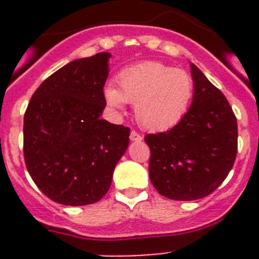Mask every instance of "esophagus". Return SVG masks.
I'll use <instances>...</instances> for the list:
<instances>
[{"label":"esophagus","mask_w":259,"mask_h":259,"mask_svg":"<svg viewBox=\"0 0 259 259\" xmlns=\"http://www.w3.org/2000/svg\"><path fill=\"white\" fill-rule=\"evenodd\" d=\"M130 139H131L132 141H141V140H143V136H141L139 132L132 131L131 135H130Z\"/></svg>","instance_id":"esophagus-1"}]
</instances>
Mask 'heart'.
Segmentation results:
<instances>
[{
    "mask_svg": "<svg viewBox=\"0 0 259 259\" xmlns=\"http://www.w3.org/2000/svg\"><path fill=\"white\" fill-rule=\"evenodd\" d=\"M115 87L105 89L106 100L113 106L135 104L139 124L149 131L174 127L188 113L194 84L191 75L161 62H141L123 68Z\"/></svg>",
    "mask_w": 259,
    "mask_h": 259,
    "instance_id": "obj_1",
    "label": "heart"
}]
</instances>
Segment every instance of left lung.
<instances>
[{
	"mask_svg": "<svg viewBox=\"0 0 259 259\" xmlns=\"http://www.w3.org/2000/svg\"><path fill=\"white\" fill-rule=\"evenodd\" d=\"M194 83L188 113L171 130L145 136L150 149L149 178L171 200L209 196L224 182L237 153V120L227 98L191 65Z\"/></svg>",
	"mask_w": 259,
	"mask_h": 259,
	"instance_id": "8db88e82",
	"label": "left lung"
}]
</instances>
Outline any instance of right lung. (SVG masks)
Wrapping results in <instances>:
<instances>
[{"mask_svg": "<svg viewBox=\"0 0 259 259\" xmlns=\"http://www.w3.org/2000/svg\"><path fill=\"white\" fill-rule=\"evenodd\" d=\"M110 53L70 62L45 79L24 114V162L54 202L81 206L109 191L116 163L130 144V128L101 114Z\"/></svg>", "mask_w": 259, "mask_h": 259, "instance_id": "right-lung-1", "label": "right lung"}]
</instances>
